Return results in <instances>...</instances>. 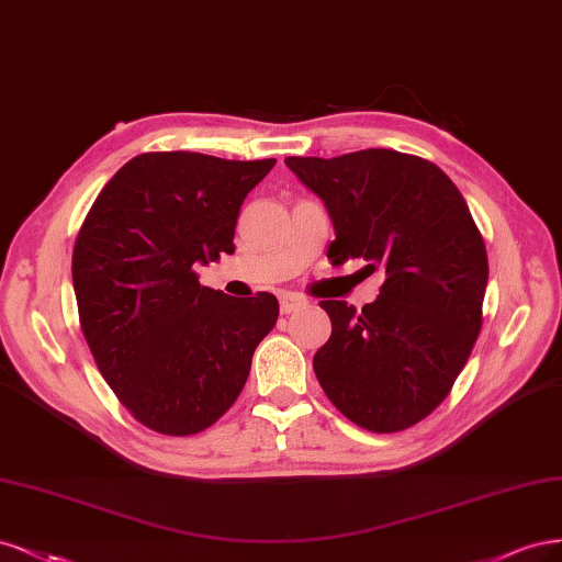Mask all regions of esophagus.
<instances>
[{"label":"esophagus","mask_w":562,"mask_h":562,"mask_svg":"<svg viewBox=\"0 0 562 562\" xmlns=\"http://www.w3.org/2000/svg\"><path fill=\"white\" fill-rule=\"evenodd\" d=\"M305 303H307V299L301 296V294H296V292H280V311H282L284 315L296 313L299 307H303Z\"/></svg>","instance_id":"1"}]
</instances>
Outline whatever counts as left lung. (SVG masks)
Instances as JSON below:
<instances>
[{
  "label": "left lung",
  "instance_id": "8db88e82",
  "mask_svg": "<svg viewBox=\"0 0 562 562\" xmlns=\"http://www.w3.org/2000/svg\"><path fill=\"white\" fill-rule=\"evenodd\" d=\"M284 162L331 214V263L364 259L385 273L361 311L319 303L331 319L313 359L319 385L359 427L408 429L446 400L481 334L483 235L458 187L420 156L364 149Z\"/></svg>",
  "mask_w": 562,
  "mask_h": 562
}]
</instances>
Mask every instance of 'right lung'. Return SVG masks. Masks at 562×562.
I'll list each match as a JSON object with an SVG mask.
<instances>
[{"instance_id":"1","label":"right lung","mask_w":562,"mask_h":562,"mask_svg":"<svg viewBox=\"0 0 562 562\" xmlns=\"http://www.w3.org/2000/svg\"><path fill=\"white\" fill-rule=\"evenodd\" d=\"M273 166L139 154L86 214L71 251L79 324L106 385L144 427L189 437L214 425L276 327L273 294L233 299L195 273L233 255L240 205Z\"/></svg>"}]
</instances>
